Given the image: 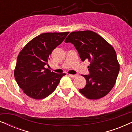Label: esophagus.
Returning <instances> with one entry per match:
<instances>
[{
	"label": "esophagus",
	"mask_w": 132,
	"mask_h": 132,
	"mask_svg": "<svg viewBox=\"0 0 132 132\" xmlns=\"http://www.w3.org/2000/svg\"><path fill=\"white\" fill-rule=\"evenodd\" d=\"M68 76H69L70 77H71V78H75V77H76L77 75H68Z\"/></svg>",
	"instance_id": "1"
}]
</instances>
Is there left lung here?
<instances>
[{"mask_svg": "<svg viewBox=\"0 0 132 132\" xmlns=\"http://www.w3.org/2000/svg\"><path fill=\"white\" fill-rule=\"evenodd\" d=\"M65 43L75 46L81 60L90 62L88 67L89 74L82 75L86 85L79 91L91 100L102 98L114 86L120 71L114 48L100 35L91 30L72 32Z\"/></svg>", "mask_w": 132, "mask_h": 132, "instance_id": "obj_1", "label": "left lung"}]
</instances>
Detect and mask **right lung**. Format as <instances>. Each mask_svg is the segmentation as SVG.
Here are the masks:
<instances>
[{
	"label": "right lung",
	"instance_id": "add662e5",
	"mask_svg": "<svg viewBox=\"0 0 132 132\" xmlns=\"http://www.w3.org/2000/svg\"><path fill=\"white\" fill-rule=\"evenodd\" d=\"M69 32L44 33L29 41L17 57L14 77L25 94L34 99H43L55 91L65 73L51 72L49 56L62 43Z\"/></svg>",
	"mask_w": 132,
	"mask_h": 132
}]
</instances>
